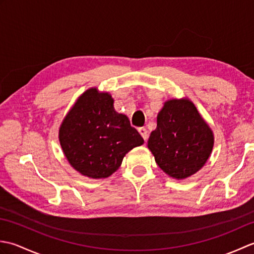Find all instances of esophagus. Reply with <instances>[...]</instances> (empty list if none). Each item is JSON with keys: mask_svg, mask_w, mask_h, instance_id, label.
Listing matches in <instances>:
<instances>
[{"mask_svg": "<svg viewBox=\"0 0 254 254\" xmlns=\"http://www.w3.org/2000/svg\"><path fill=\"white\" fill-rule=\"evenodd\" d=\"M138 132L142 135V137L144 138V141H146L147 137H148V131L146 130V128H145V127H139L138 128Z\"/></svg>", "mask_w": 254, "mask_h": 254, "instance_id": "obj_1", "label": "esophagus"}]
</instances>
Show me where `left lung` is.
I'll return each instance as SVG.
<instances>
[{
    "label": "left lung",
    "mask_w": 254,
    "mask_h": 254,
    "mask_svg": "<svg viewBox=\"0 0 254 254\" xmlns=\"http://www.w3.org/2000/svg\"><path fill=\"white\" fill-rule=\"evenodd\" d=\"M214 146V133L189 98L165 101L157 127L147 147L156 164L170 178L185 180L206 164Z\"/></svg>",
    "instance_id": "1"
}]
</instances>
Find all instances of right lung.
<instances>
[{"label":"right lung","instance_id":"add662e5","mask_svg":"<svg viewBox=\"0 0 254 254\" xmlns=\"http://www.w3.org/2000/svg\"><path fill=\"white\" fill-rule=\"evenodd\" d=\"M113 102L109 93L91 87L78 97L59 128L69 165L91 179L110 177L126 154L144 143L128 118L115 110Z\"/></svg>","mask_w":254,"mask_h":254}]
</instances>
